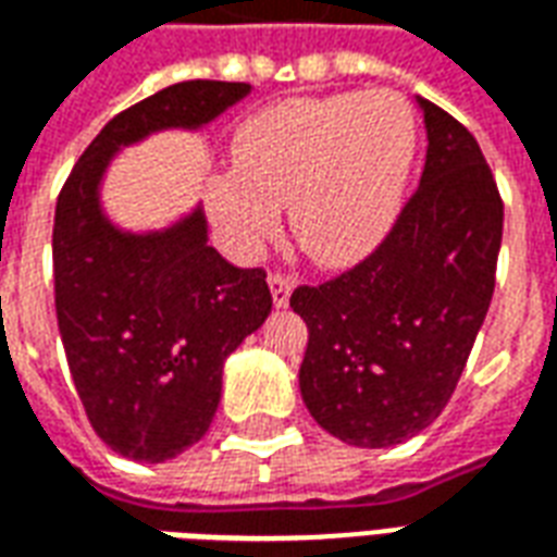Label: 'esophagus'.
I'll list each match as a JSON object with an SVG mask.
<instances>
[{
    "label": "esophagus",
    "mask_w": 557,
    "mask_h": 557,
    "mask_svg": "<svg viewBox=\"0 0 557 557\" xmlns=\"http://www.w3.org/2000/svg\"><path fill=\"white\" fill-rule=\"evenodd\" d=\"M268 286H271L274 307H286L292 289H295V277H292V274H283V271H274V274L268 277Z\"/></svg>",
    "instance_id": "1"
}]
</instances>
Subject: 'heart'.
<instances>
[{
	"instance_id": "heart-1",
	"label": "heart",
	"mask_w": 557,
	"mask_h": 557,
	"mask_svg": "<svg viewBox=\"0 0 557 557\" xmlns=\"http://www.w3.org/2000/svg\"><path fill=\"white\" fill-rule=\"evenodd\" d=\"M414 137V113L397 91L271 103L235 131V172L208 182V208L232 242L259 247L277 230V208L289 206L304 250L346 265L394 226Z\"/></svg>"
}]
</instances>
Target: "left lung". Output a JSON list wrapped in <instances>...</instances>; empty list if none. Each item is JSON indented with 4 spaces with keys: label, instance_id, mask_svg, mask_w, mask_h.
Wrapping results in <instances>:
<instances>
[{
    "label": "left lung",
    "instance_id": "1",
    "mask_svg": "<svg viewBox=\"0 0 557 557\" xmlns=\"http://www.w3.org/2000/svg\"><path fill=\"white\" fill-rule=\"evenodd\" d=\"M426 163L385 242L292 292L307 322L301 397L355 447H391L442 414L495 292L504 202L478 139L420 98Z\"/></svg>",
    "mask_w": 557,
    "mask_h": 557
}]
</instances>
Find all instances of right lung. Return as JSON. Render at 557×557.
<instances>
[{"mask_svg": "<svg viewBox=\"0 0 557 557\" xmlns=\"http://www.w3.org/2000/svg\"><path fill=\"white\" fill-rule=\"evenodd\" d=\"M247 83L187 79L110 119L55 202V319L91 430L115 454L163 462L211 426L223 361L271 313L262 268H235L208 244L196 208L172 230L119 232L98 184L122 146L160 127H199Z\"/></svg>", "mask_w": 557, "mask_h": 557, "instance_id": "1", "label": "right lung"}]
</instances>
